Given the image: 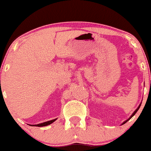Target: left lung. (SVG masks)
<instances>
[{"instance_id": "obj_1", "label": "left lung", "mask_w": 151, "mask_h": 151, "mask_svg": "<svg viewBox=\"0 0 151 151\" xmlns=\"http://www.w3.org/2000/svg\"><path fill=\"white\" fill-rule=\"evenodd\" d=\"M140 106H141V104H140V105H139V107H138V108H137V109H136V110H135V111H134V113H133V114H132V115H131V117H130V118H129V119H128V120H126V121H125V122H124V123H123V124H124V123H126V122H128V120H130V119H131V117H133V116H134V114H136V113H137V111H138V110H139V109Z\"/></svg>"}]
</instances>
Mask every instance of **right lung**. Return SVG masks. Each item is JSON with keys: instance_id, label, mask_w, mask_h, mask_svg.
Here are the masks:
<instances>
[{"instance_id": "obj_1", "label": "right lung", "mask_w": 151, "mask_h": 151, "mask_svg": "<svg viewBox=\"0 0 151 151\" xmlns=\"http://www.w3.org/2000/svg\"><path fill=\"white\" fill-rule=\"evenodd\" d=\"M56 119H54V120H50V121H47V122H45V123H40V124H37V125H34V126H38V127H42V126H48V125L51 124L52 123H53V122L56 120Z\"/></svg>"}]
</instances>
